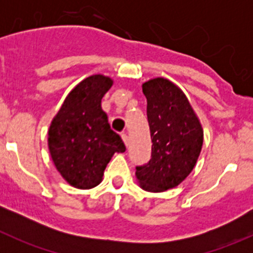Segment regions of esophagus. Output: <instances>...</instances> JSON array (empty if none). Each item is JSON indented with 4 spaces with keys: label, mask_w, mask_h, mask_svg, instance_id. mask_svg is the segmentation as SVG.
I'll return each instance as SVG.
<instances>
[{
    "label": "esophagus",
    "mask_w": 253,
    "mask_h": 253,
    "mask_svg": "<svg viewBox=\"0 0 253 253\" xmlns=\"http://www.w3.org/2000/svg\"><path fill=\"white\" fill-rule=\"evenodd\" d=\"M121 137H122V139H124L125 144H126V145H128V144H129V139H128V136H127L126 133H122V134H121Z\"/></svg>",
    "instance_id": "1"
}]
</instances>
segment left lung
<instances>
[{
    "mask_svg": "<svg viewBox=\"0 0 253 253\" xmlns=\"http://www.w3.org/2000/svg\"><path fill=\"white\" fill-rule=\"evenodd\" d=\"M152 138V159L136 168L139 186L163 192L180 185L195 168L203 144V129L187 96L165 78L142 85Z\"/></svg>",
    "mask_w": 253,
    "mask_h": 253,
    "instance_id": "left-lung-1",
    "label": "left lung"
}]
</instances>
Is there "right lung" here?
Listing matches in <instances>:
<instances>
[{
  "label": "right lung",
  "instance_id": "obj_1",
  "mask_svg": "<svg viewBox=\"0 0 253 253\" xmlns=\"http://www.w3.org/2000/svg\"><path fill=\"white\" fill-rule=\"evenodd\" d=\"M111 85L112 79L103 75L83 79L68 94L48 128L53 164L76 188L98 186L112 155L126 150L101 109V99Z\"/></svg>",
  "mask_w": 253,
  "mask_h": 253
}]
</instances>
